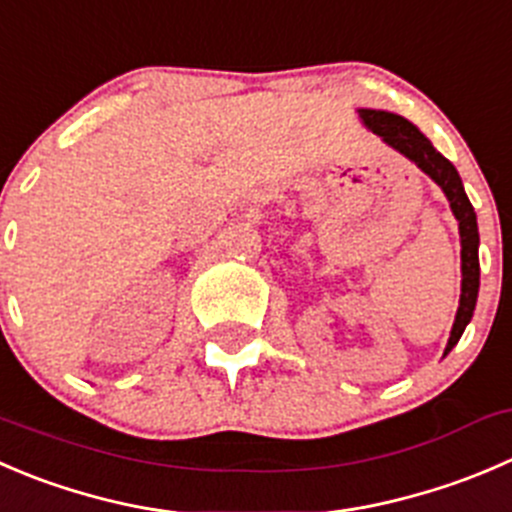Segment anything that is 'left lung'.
I'll return each instance as SVG.
<instances>
[{"mask_svg": "<svg viewBox=\"0 0 512 512\" xmlns=\"http://www.w3.org/2000/svg\"><path fill=\"white\" fill-rule=\"evenodd\" d=\"M362 122L367 124V130L375 132L377 137L388 142L393 150H398L400 155H405L408 160H413L425 175L433 177L443 192L448 195L450 207H453V215L460 222V242H463V295H460V307L458 315H455L453 332H450V340L445 352L453 350L458 345L460 335H463L465 325L470 322L475 310V300H478V287H480V262H478V222H475V210L470 205L468 195L463 190V182H460L458 170L430 145L428 137L410 124L408 119L398 117V114L390 112H377V109H360Z\"/></svg>", "mask_w": 512, "mask_h": 512, "instance_id": "left-lung-1", "label": "left lung"}]
</instances>
